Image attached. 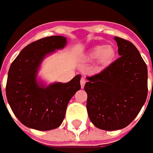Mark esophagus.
I'll list each match as a JSON object with an SVG mask.
<instances>
[{
	"mask_svg": "<svg viewBox=\"0 0 153 153\" xmlns=\"http://www.w3.org/2000/svg\"><path fill=\"white\" fill-rule=\"evenodd\" d=\"M85 82H86L85 78L82 77V78H81V80H80V83H81V87H82V88L84 87V85H85Z\"/></svg>",
	"mask_w": 153,
	"mask_h": 153,
	"instance_id": "1",
	"label": "esophagus"
}]
</instances>
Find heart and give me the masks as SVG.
I'll return each instance as SVG.
<instances>
[{"instance_id":"1","label":"heart","mask_w":153,"mask_h":153,"mask_svg":"<svg viewBox=\"0 0 153 153\" xmlns=\"http://www.w3.org/2000/svg\"><path fill=\"white\" fill-rule=\"evenodd\" d=\"M116 52L111 46L100 45L96 46L88 53L89 59H100V61L104 65L111 64L114 59Z\"/></svg>"}]
</instances>
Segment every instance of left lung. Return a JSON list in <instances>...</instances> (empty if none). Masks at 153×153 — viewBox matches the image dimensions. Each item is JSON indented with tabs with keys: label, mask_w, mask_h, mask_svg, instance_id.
Instances as JSON below:
<instances>
[{
	"label": "left lung",
	"mask_w": 153,
	"mask_h": 153,
	"mask_svg": "<svg viewBox=\"0 0 153 153\" xmlns=\"http://www.w3.org/2000/svg\"><path fill=\"white\" fill-rule=\"evenodd\" d=\"M120 57L101 72L86 77L87 111L94 125L103 130L127 127L147 97V67L130 42L115 36Z\"/></svg>",
	"instance_id": "8db88e82"
}]
</instances>
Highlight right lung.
<instances>
[{
    "instance_id": "1",
    "label": "right lung",
    "mask_w": 153,
    "mask_h": 153,
    "mask_svg": "<svg viewBox=\"0 0 153 153\" xmlns=\"http://www.w3.org/2000/svg\"><path fill=\"white\" fill-rule=\"evenodd\" d=\"M66 38L53 36L27 45L12 63L6 94L17 118L28 128L51 130L62 123L70 100L81 88V75L67 83L38 85L36 74L45 56L63 48Z\"/></svg>"
}]
</instances>
